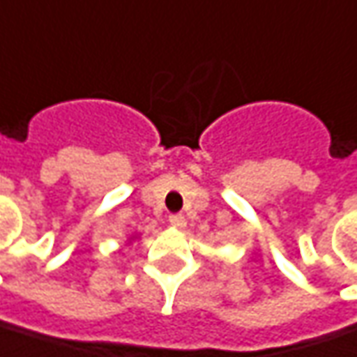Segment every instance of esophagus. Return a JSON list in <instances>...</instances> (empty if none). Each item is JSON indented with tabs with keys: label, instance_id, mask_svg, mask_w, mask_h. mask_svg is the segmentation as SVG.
Wrapping results in <instances>:
<instances>
[{
	"label": "esophagus",
	"instance_id": "34e87169",
	"mask_svg": "<svg viewBox=\"0 0 357 357\" xmlns=\"http://www.w3.org/2000/svg\"><path fill=\"white\" fill-rule=\"evenodd\" d=\"M170 224L174 228H178V230H183L185 228V216L183 214H172Z\"/></svg>",
	"mask_w": 357,
	"mask_h": 357
}]
</instances>
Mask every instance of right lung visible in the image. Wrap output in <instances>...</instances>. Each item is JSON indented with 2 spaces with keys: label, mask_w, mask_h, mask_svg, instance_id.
Masks as SVG:
<instances>
[{
  "label": "right lung",
  "mask_w": 357,
  "mask_h": 357,
  "mask_svg": "<svg viewBox=\"0 0 357 357\" xmlns=\"http://www.w3.org/2000/svg\"><path fill=\"white\" fill-rule=\"evenodd\" d=\"M137 238V236H131V238H129V241H131V239H135Z\"/></svg>",
  "instance_id": "add662e5"
}]
</instances>
